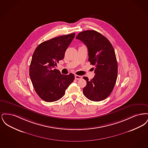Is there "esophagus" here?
Returning <instances> with one entry per match:
<instances>
[{
    "label": "esophagus",
    "mask_w": 148,
    "mask_h": 148,
    "mask_svg": "<svg viewBox=\"0 0 148 148\" xmlns=\"http://www.w3.org/2000/svg\"><path fill=\"white\" fill-rule=\"evenodd\" d=\"M75 79H77V80H80V79H82V76H80V75H75Z\"/></svg>",
    "instance_id": "1"
}]
</instances>
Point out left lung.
Masks as SVG:
<instances>
[{"label":"left lung","instance_id":"8db88e82","mask_svg":"<svg viewBox=\"0 0 148 148\" xmlns=\"http://www.w3.org/2000/svg\"><path fill=\"white\" fill-rule=\"evenodd\" d=\"M77 39L87 47L89 62L95 66V76L90 80L83 77L87 84L83 88L86 98L99 101L108 97L113 91L118 76V64L115 51L109 40L95 30L79 33Z\"/></svg>","mask_w":148,"mask_h":148}]
</instances>
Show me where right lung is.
<instances>
[{
	"mask_svg": "<svg viewBox=\"0 0 148 148\" xmlns=\"http://www.w3.org/2000/svg\"><path fill=\"white\" fill-rule=\"evenodd\" d=\"M75 33L59 36L40 44L33 54L29 75L35 92L47 102L62 98L74 80V75L62 74L56 68L64 58L65 52Z\"/></svg>",
	"mask_w": 148,
	"mask_h": 148,
	"instance_id": "obj_1",
	"label": "right lung"
}]
</instances>
